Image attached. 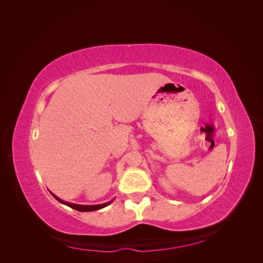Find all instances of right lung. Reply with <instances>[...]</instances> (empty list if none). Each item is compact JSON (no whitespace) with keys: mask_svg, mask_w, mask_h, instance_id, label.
<instances>
[{"mask_svg":"<svg viewBox=\"0 0 263 263\" xmlns=\"http://www.w3.org/2000/svg\"><path fill=\"white\" fill-rule=\"evenodd\" d=\"M51 194H52V193H51ZM52 196L55 198V200L59 201L60 203L65 204V205H67V206H69V208L73 209V210H77V211H79V212H92V211L101 210V209H103V208H105V206L109 205L110 203H112V202L114 201V200H113V201H109V202H107V203H104V204H99V205H80V204H73V203H68V202L62 201L61 198L57 197V196L53 195V194H52Z\"/></svg>","mask_w":263,"mask_h":263,"instance_id":"add662e5","label":"right lung"}]
</instances>
